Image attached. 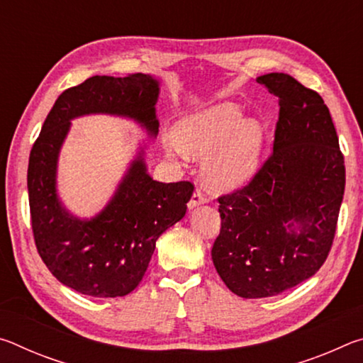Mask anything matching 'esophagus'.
Wrapping results in <instances>:
<instances>
[{"label":"esophagus","instance_id":"obj_1","mask_svg":"<svg viewBox=\"0 0 363 363\" xmlns=\"http://www.w3.org/2000/svg\"><path fill=\"white\" fill-rule=\"evenodd\" d=\"M203 203H206V196L203 195V192H201L200 189H196L195 192H194V195H192V199L189 200L187 206L190 208V210H192V208L199 206V205H203Z\"/></svg>","mask_w":363,"mask_h":363}]
</instances>
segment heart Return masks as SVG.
I'll list each match as a JSON object with an SVG mask.
<instances>
[{
  "instance_id": "heart-1",
  "label": "heart",
  "mask_w": 363,
  "mask_h": 363,
  "mask_svg": "<svg viewBox=\"0 0 363 363\" xmlns=\"http://www.w3.org/2000/svg\"><path fill=\"white\" fill-rule=\"evenodd\" d=\"M259 121L243 118L235 104L220 102L194 112L177 121L174 138H163L169 157L186 152L201 158V174L211 190L242 186L253 173L261 150Z\"/></svg>"
}]
</instances>
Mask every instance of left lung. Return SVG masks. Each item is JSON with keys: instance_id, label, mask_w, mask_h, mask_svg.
<instances>
[{"instance_id": "left-lung-1", "label": "left lung", "mask_w": 363, "mask_h": 363, "mask_svg": "<svg viewBox=\"0 0 363 363\" xmlns=\"http://www.w3.org/2000/svg\"><path fill=\"white\" fill-rule=\"evenodd\" d=\"M279 97L274 149L247 186L219 196L211 257L242 298H269L312 277L333 245L346 168L320 94L286 73L257 77Z\"/></svg>"}]
</instances>
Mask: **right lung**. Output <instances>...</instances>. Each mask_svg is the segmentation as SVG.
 Segmentation results:
<instances>
[{
    "instance_id": "right-lung-1",
    "label": "right lung",
    "mask_w": 363,
    "mask_h": 363,
    "mask_svg": "<svg viewBox=\"0 0 363 363\" xmlns=\"http://www.w3.org/2000/svg\"><path fill=\"white\" fill-rule=\"evenodd\" d=\"M160 83L150 75L91 77L65 89L48 113L28 160V201L36 250L60 284L94 298L125 296L143 280L162 233L184 218L194 184L158 182L147 173L144 149L112 200L91 219L65 210L57 195L59 152L77 116L131 118L157 138Z\"/></svg>"
}]
</instances>
